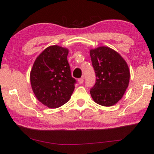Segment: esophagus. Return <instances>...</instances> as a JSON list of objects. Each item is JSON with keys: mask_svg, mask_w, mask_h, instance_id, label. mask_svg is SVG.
<instances>
[{"mask_svg": "<svg viewBox=\"0 0 154 154\" xmlns=\"http://www.w3.org/2000/svg\"><path fill=\"white\" fill-rule=\"evenodd\" d=\"M83 82H84V78H83V77L78 79V83L79 84V85H82V84H83Z\"/></svg>", "mask_w": 154, "mask_h": 154, "instance_id": "esophagus-1", "label": "esophagus"}]
</instances>
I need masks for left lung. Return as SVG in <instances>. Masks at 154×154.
<instances>
[{
    "instance_id": "8db88e82",
    "label": "left lung",
    "mask_w": 154,
    "mask_h": 154,
    "mask_svg": "<svg viewBox=\"0 0 154 154\" xmlns=\"http://www.w3.org/2000/svg\"><path fill=\"white\" fill-rule=\"evenodd\" d=\"M95 71V85L90 90L94 102L112 106L123 96L130 82V72L126 61L113 49L99 46L90 50Z\"/></svg>"
}]
</instances>
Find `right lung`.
Listing matches in <instances>:
<instances>
[{
  "label": "right lung",
  "mask_w": 154,
  "mask_h": 154,
  "mask_svg": "<svg viewBox=\"0 0 154 154\" xmlns=\"http://www.w3.org/2000/svg\"><path fill=\"white\" fill-rule=\"evenodd\" d=\"M66 48L53 45L40 53L30 72L34 95L44 106L56 108L64 105L75 89V79L71 76Z\"/></svg>",
  "instance_id": "add662e5"
}]
</instances>
